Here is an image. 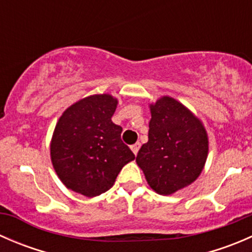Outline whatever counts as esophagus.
I'll return each instance as SVG.
<instances>
[{
  "label": "esophagus",
  "mask_w": 252,
  "mask_h": 252,
  "mask_svg": "<svg viewBox=\"0 0 252 252\" xmlns=\"http://www.w3.org/2000/svg\"><path fill=\"white\" fill-rule=\"evenodd\" d=\"M139 149H140V142H136V144L131 145V151L134 152V155H138Z\"/></svg>",
  "instance_id": "esophagus-1"
}]
</instances>
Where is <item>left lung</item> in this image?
Returning a JSON list of instances; mask_svg holds the SVG:
<instances>
[{"label":"left lung","instance_id":"1","mask_svg":"<svg viewBox=\"0 0 252 252\" xmlns=\"http://www.w3.org/2000/svg\"><path fill=\"white\" fill-rule=\"evenodd\" d=\"M149 128V141L139 150L136 163L150 187L171 195L191 184L207 158V134L201 122L166 96L151 105Z\"/></svg>","mask_w":252,"mask_h":252}]
</instances>
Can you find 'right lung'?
Listing matches in <instances>:
<instances>
[{
    "mask_svg": "<svg viewBox=\"0 0 252 252\" xmlns=\"http://www.w3.org/2000/svg\"><path fill=\"white\" fill-rule=\"evenodd\" d=\"M117 100L94 95L70 106L58 121L51 159L63 184L93 197L111 189L124 164L135 155L122 141V126L112 122Z\"/></svg>",
    "mask_w": 252,
    "mask_h": 252,
    "instance_id": "add662e5",
    "label": "right lung"
}]
</instances>
